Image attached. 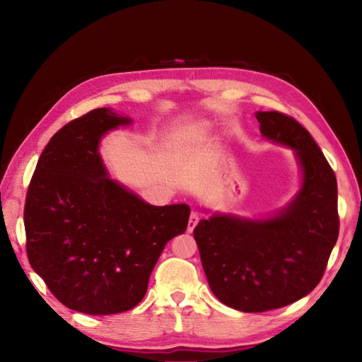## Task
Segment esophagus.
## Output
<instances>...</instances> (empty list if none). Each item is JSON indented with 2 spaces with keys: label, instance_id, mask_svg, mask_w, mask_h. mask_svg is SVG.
<instances>
[{
  "label": "esophagus",
  "instance_id": "obj_1",
  "mask_svg": "<svg viewBox=\"0 0 362 362\" xmlns=\"http://www.w3.org/2000/svg\"><path fill=\"white\" fill-rule=\"evenodd\" d=\"M201 221V214L197 211H193L189 214V221H188V232H193L194 227L197 226V222Z\"/></svg>",
  "mask_w": 362,
  "mask_h": 362
}]
</instances>
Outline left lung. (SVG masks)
Returning <instances> with one entry per match:
<instances>
[{
	"mask_svg": "<svg viewBox=\"0 0 362 362\" xmlns=\"http://www.w3.org/2000/svg\"><path fill=\"white\" fill-rule=\"evenodd\" d=\"M257 119L263 136L296 149L302 189L272 219L216 214L193 232L214 296L244 313L283 308L310 294L339 235L336 175L317 143L289 115L258 112Z\"/></svg>",
	"mask_w": 362,
	"mask_h": 362,
	"instance_id": "left-lung-1",
	"label": "left lung"
}]
</instances>
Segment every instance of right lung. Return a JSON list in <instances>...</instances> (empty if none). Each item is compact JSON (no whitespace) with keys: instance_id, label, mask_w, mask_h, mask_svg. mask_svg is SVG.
Listing matches in <instances>:
<instances>
[{"instance_id":"1","label":"right lung","mask_w":362,"mask_h":362,"mask_svg":"<svg viewBox=\"0 0 362 362\" xmlns=\"http://www.w3.org/2000/svg\"><path fill=\"white\" fill-rule=\"evenodd\" d=\"M110 109L68 122L43 149L25 202L26 253L66 308L103 316L132 310L189 206H153L109 179L98 153L107 130L129 124Z\"/></svg>"}]
</instances>
